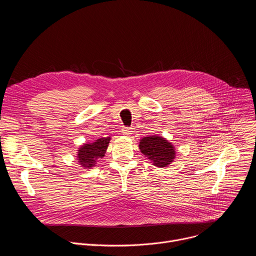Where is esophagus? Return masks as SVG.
Listing matches in <instances>:
<instances>
[{"label":"esophagus","mask_w":256,"mask_h":256,"mask_svg":"<svg viewBox=\"0 0 256 256\" xmlns=\"http://www.w3.org/2000/svg\"><path fill=\"white\" fill-rule=\"evenodd\" d=\"M122 132L124 134L128 136V134H130L132 132V128H128V126H124L122 130Z\"/></svg>","instance_id":"1"}]
</instances>
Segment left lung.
Returning a JSON list of instances; mask_svg holds the SVG:
<instances>
[{
  "label": "left lung",
  "mask_w": 256,
  "mask_h": 256,
  "mask_svg": "<svg viewBox=\"0 0 256 256\" xmlns=\"http://www.w3.org/2000/svg\"><path fill=\"white\" fill-rule=\"evenodd\" d=\"M138 147L140 152L157 167L167 166L175 157L174 147L162 136L144 138L140 140Z\"/></svg>",
  "instance_id": "left-lung-1"
}]
</instances>
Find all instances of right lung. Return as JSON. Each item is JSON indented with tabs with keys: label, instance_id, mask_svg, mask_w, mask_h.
I'll list each match as a JSON object with an SVG mask.
<instances>
[{
	"label": "right lung",
	"instance_id": "1",
	"mask_svg": "<svg viewBox=\"0 0 256 256\" xmlns=\"http://www.w3.org/2000/svg\"><path fill=\"white\" fill-rule=\"evenodd\" d=\"M110 138L105 136L96 140L92 144H85L79 149L78 160L82 166L90 168L96 164V161L102 158L106 152Z\"/></svg>",
	"mask_w": 256,
	"mask_h": 256
}]
</instances>
